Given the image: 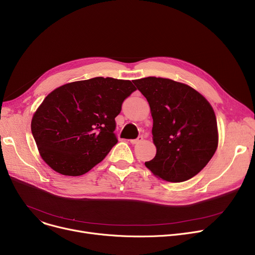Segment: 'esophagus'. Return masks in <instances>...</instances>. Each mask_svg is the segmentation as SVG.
Returning a JSON list of instances; mask_svg holds the SVG:
<instances>
[{
	"instance_id": "34e87169",
	"label": "esophagus",
	"mask_w": 255,
	"mask_h": 255,
	"mask_svg": "<svg viewBox=\"0 0 255 255\" xmlns=\"http://www.w3.org/2000/svg\"><path fill=\"white\" fill-rule=\"evenodd\" d=\"M142 136H138L137 138H135V139H130V142L132 143V144H136V143H138V142H140V141H142Z\"/></svg>"
}]
</instances>
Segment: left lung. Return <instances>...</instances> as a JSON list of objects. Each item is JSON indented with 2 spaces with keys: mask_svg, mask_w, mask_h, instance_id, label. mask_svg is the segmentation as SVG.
<instances>
[{
  "mask_svg": "<svg viewBox=\"0 0 255 255\" xmlns=\"http://www.w3.org/2000/svg\"><path fill=\"white\" fill-rule=\"evenodd\" d=\"M134 85L146 98L153 118L156 156L144 162L154 175L180 183L196 176L218 146L216 116L193 88L162 77H144Z\"/></svg>",
  "mask_w": 255,
  "mask_h": 255,
  "instance_id": "left-lung-1",
  "label": "left lung"
}]
</instances>
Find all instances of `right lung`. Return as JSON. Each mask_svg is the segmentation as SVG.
Instances as JSON below:
<instances>
[{
	"label": "right lung",
	"mask_w": 255,
	"mask_h": 255,
	"mask_svg": "<svg viewBox=\"0 0 255 255\" xmlns=\"http://www.w3.org/2000/svg\"><path fill=\"white\" fill-rule=\"evenodd\" d=\"M135 90L130 80L112 77L79 80L53 90L31 123L40 156L61 175L88 172L118 142L115 118Z\"/></svg>",
	"instance_id": "obj_1"
}]
</instances>
